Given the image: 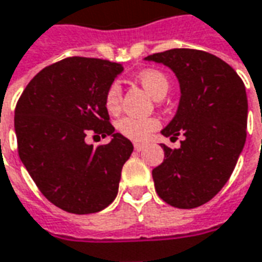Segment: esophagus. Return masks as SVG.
<instances>
[{"label": "esophagus", "instance_id": "34e87169", "mask_svg": "<svg viewBox=\"0 0 262 262\" xmlns=\"http://www.w3.org/2000/svg\"><path fill=\"white\" fill-rule=\"evenodd\" d=\"M143 149H144L143 143H135V150H137V151H142Z\"/></svg>", "mask_w": 262, "mask_h": 262}]
</instances>
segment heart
I'll return each instance as SVG.
<instances>
[{
    "label": "heart",
    "mask_w": 262,
    "mask_h": 262,
    "mask_svg": "<svg viewBox=\"0 0 262 262\" xmlns=\"http://www.w3.org/2000/svg\"><path fill=\"white\" fill-rule=\"evenodd\" d=\"M137 80L142 86L146 89L153 99H163L169 92V79L167 76L156 71V69H147L140 72L137 76ZM120 100H122V88L118 82L112 83L107 88V92L105 95V106L111 113L119 112L120 109ZM157 119H139L133 116H125L118 122V130L123 136L129 137L135 142H143L150 136V133L156 130L159 127Z\"/></svg>",
    "instance_id": "1"
}]
</instances>
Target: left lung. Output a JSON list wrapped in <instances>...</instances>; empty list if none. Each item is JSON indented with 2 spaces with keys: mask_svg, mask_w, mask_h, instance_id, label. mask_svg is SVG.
Wrapping results in <instances>:
<instances>
[{
  "mask_svg": "<svg viewBox=\"0 0 262 262\" xmlns=\"http://www.w3.org/2000/svg\"><path fill=\"white\" fill-rule=\"evenodd\" d=\"M144 61L170 68L180 85L177 112L162 135L184 139L179 149L162 144L164 160L151 171L157 194L173 207H199L224 187L244 149L246 86L228 63L204 51L176 48Z\"/></svg>",
  "mask_w": 262,
  "mask_h": 262,
  "instance_id": "1",
  "label": "left lung"
}]
</instances>
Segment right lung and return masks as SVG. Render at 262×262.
<instances>
[{
	"label": "right lung",
	"instance_id": "obj_1",
	"mask_svg": "<svg viewBox=\"0 0 262 262\" xmlns=\"http://www.w3.org/2000/svg\"><path fill=\"white\" fill-rule=\"evenodd\" d=\"M120 63L67 58L34 76L15 107L18 153L41 193L74 214L98 213L118 195L132 142L109 123L105 95ZM88 131L111 142L93 148Z\"/></svg>",
	"mask_w": 262,
	"mask_h": 262
}]
</instances>
